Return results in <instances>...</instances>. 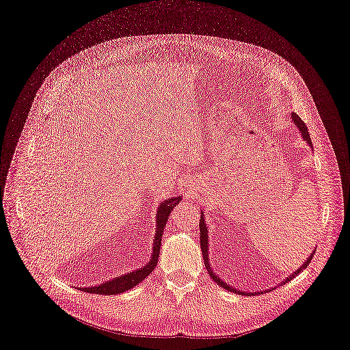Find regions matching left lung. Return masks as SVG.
<instances>
[{
  "mask_svg": "<svg viewBox=\"0 0 350 350\" xmlns=\"http://www.w3.org/2000/svg\"><path fill=\"white\" fill-rule=\"evenodd\" d=\"M291 118H293V121H294V124L297 125V128L299 129V132H301V135H302V139L312 147V140H310V136H309V132H308V128H306V125H305V122L299 118V116L297 115V113H291ZM199 228H200V249H202V254H203V262H204V267H206V269H207V272H208V275L211 276V279L218 284V286H221L222 288H225V290H228V291H230V293H235V294H242V295H249V297H252V295H258V294H262V293H265V291H257V293H246V291H239V290H237L235 287H232V286H229V284H226L221 278H218L215 273H214V271L211 269V265H210V260H208V232H207V225H206V221H204V217H203V211L200 213V221H199ZM313 254H314V252L306 258V261L302 264V267L301 268H298L294 273H291L287 279H284L279 286H283V284H286V283H288L293 278H295L297 275H299L308 265H309V262H310V260H312V257H313ZM273 290V288H272ZM272 290H267V291H272Z\"/></svg>",
  "mask_w": 350,
  "mask_h": 350,
  "instance_id": "left-lung-1",
  "label": "left lung"
}]
</instances>
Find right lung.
<instances>
[{"label":"right lung","instance_id":"1","mask_svg":"<svg viewBox=\"0 0 350 350\" xmlns=\"http://www.w3.org/2000/svg\"><path fill=\"white\" fill-rule=\"evenodd\" d=\"M181 200V196H174L170 199H166L159 203L158 211H157V228H155V239L152 243V253L150 261L143 267L136 271L128 272L125 275H121L118 278H113L112 280L104 282L103 284L98 286H92V287H79L81 291L90 293V294H104V295H116L125 293L135 286H137L140 282H143L157 267L158 258H159V250L162 245V235H163V229L167 222V218L174 208V206Z\"/></svg>","mask_w":350,"mask_h":350}]
</instances>
